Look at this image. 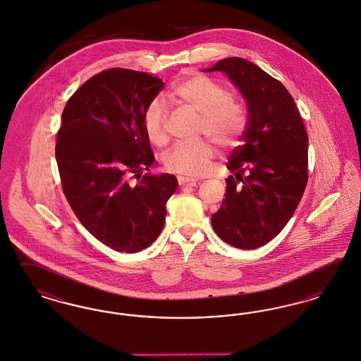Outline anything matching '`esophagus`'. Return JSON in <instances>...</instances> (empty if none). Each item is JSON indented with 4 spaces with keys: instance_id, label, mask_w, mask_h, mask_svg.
<instances>
[{
    "instance_id": "esophagus-1",
    "label": "esophagus",
    "mask_w": 361,
    "mask_h": 361,
    "mask_svg": "<svg viewBox=\"0 0 361 361\" xmlns=\"http://www.w3.org/2000/svg\"><path fill=\"white\" fill-rule=\"evenodd\" d=\"M177 181H178V185H188V187H195L197 184L196 180L189 178V177H184V176H178Z\"/></svg>"
}]
</instances>
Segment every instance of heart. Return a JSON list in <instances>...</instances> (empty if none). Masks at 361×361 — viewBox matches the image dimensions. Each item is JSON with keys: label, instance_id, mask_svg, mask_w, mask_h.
Wrapping results in <instances>:
<instances>
[{"label": "heart", "instance_id": "1", "mask_svg": "<svg viewBox=\"0 0 361 361\" xmlns=\"http://www.w3.org/2000/svg\"><path fill=\"white\" fill-rule=\"evenodd\" d=\"M169 97L200 114L199 135L212 137L222 147L238 143L246 128V114L219 80L203 73H187L173 82ZM168 121L169 111L161 100L155 99L146 105L142 126L147 139L158 147L169 142ZM215 154L214 143L200 139L174 145L164 157V164L169 172L199 177L209 171Z\"/></svg>", "mask_w": 361, "mask_h": 361}]
</instances>
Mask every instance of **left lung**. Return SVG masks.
I'll use <instances>...</instances> for the list:
<instances>
[{
    "label": "left lung",
    "mask_w": 361,
    "mask_h": 361,
    "mask_svg": "<svg viewBox=\"0 0 361 361\" xmlns=\"http://www.w3.org/2000/svg\"><path fill=\"white\" fill-rule=\"evenodd\" d=\"M224 71L247 105L243 143L230 155L226 196L211 224L237 249L264 246L284 228L309 180V137L290 92L257 65L226 58L206 71Z\"/></svg>",
    "instance_id": "left-lung-1"
}]
</instances>
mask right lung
Here are the masks:
<instances>
[{"label": "right lung", "mask_w": 361, "mask_h": 361, "mask_svg": "<svg viewBox=\"0 0 361 361\" xmlns=\"http://www.w3.org/2000/svg\"><path fill=\"white\" fill-rule=\"evenodd\" d=\"M165 82L149 73L112 68L80 86L66 103L55 157L63 193L86 230L126 253L161 234L173 174L146 173L154 162L142 114Z\"/></svg>", "instance_id": "obj_1"}]
</instances>
